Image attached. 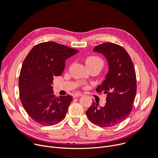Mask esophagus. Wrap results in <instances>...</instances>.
I'll return each mask as SVG.
<instances>
[{
    "label": "esophagus",
    "mask_w": 158,
    "mask_h": 158,
    "mask_svg": "<svg viewBox=\"0 0 158 158\" xmlns=\"http://www.w3.org/2000/svg\"><path fill=\"white\" fill-rule=\"evenodd\" d=\"M73 98H77V97H79V96H82V94L80 93H77L73 94Z\"/></svg>",
    "instance_id": "1"
}]
</instances>
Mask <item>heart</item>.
Wrapping results in <instances>:
<instances>
[{
	"instance_id": "obj_1",
	"label": "heart",
	"mask_w": 158,
	"mask_h": 158,
	"mask_svg": "<svg viewBox=\"0 0 158 158\" xmlns=\"http://www.w3.org/2000/svg\"><path fill=\"white\" fill-rule=\"evenodd\" d=\"M85 64L87 67L93 66V65H100L103 66V64L102 59L100 58L99 57L95 56H90L87 57L85 59Z\"/></svg>"
}]
</instances>
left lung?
Listing matches in <instances>:
<instances>
[{
  "mask_svg": "<svg viewBox=\"0 0 158 158\" xmlns=\"http://www.w3.org/2000/svg\"><path fill=\"white\" fill-rule=\"evenodd\" d=\"M106 58L109 71L97 92L107 94L106 103L99 106L93 102L86 111L89 119L102 127H110L123 122L132 109L136 94V77L132 60L122 46L111 42L103 43L94 48Z\"/></svg>",
  "mask_w": 158,
  "mask_h": 158,
  "instance_id": "1",
  "label": "left lung"
}]
</instances>
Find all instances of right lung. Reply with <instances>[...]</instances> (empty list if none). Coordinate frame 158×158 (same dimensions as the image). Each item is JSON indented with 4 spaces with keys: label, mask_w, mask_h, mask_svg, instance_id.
I'll list each match as a JSON object with an SVG mask.
<instances>
[{
    "label": "right lung",
    "mask_w": 158,
    "mask_h": 158,
    "mask_svg": "<svg viewBox=\"0 0 158 158\" xmlns=\"http://www.w3.org/2000/svg\"><path fill=\"white\" fill-rule=\"evenodd\" d=\"M78 51L55 42L34 46L26 57L19 80L20 101L28 115L37 123L53 125L65 116L73 98L53 94V77L62 74L65 60Z\"/></svg>",
    "instance_id": "add662e5"
}]
</instances>
